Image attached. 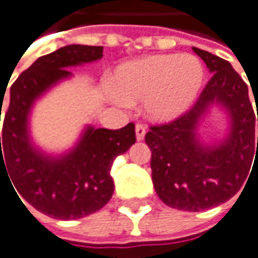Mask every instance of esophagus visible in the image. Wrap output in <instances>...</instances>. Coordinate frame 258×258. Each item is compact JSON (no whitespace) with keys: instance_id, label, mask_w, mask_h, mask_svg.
I'll return each mask as SVG.
<instances>
[{"instance_id":"obj_1","label":"esophagus","mask_w":258,"mask_h":258,"mask_svg":"<svg viewBox=\"0 0 258 258\" xmlns=\"http://www.w3.org/2000/svg\"><path fill=\"white\" fill-rule=\"evenodd\" d=\"M147 135V126L144 123H138L136 125V139L138 141H144Z\"/></svg>"}]
</instances>
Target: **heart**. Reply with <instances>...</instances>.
I'll use <instances>...</instances> for the list:
<instances>
[{
    "label": "heart",
    "mask_w": 258,
    "mask_h": 258,
    "mask_svg": "<svg viewBox=\"0 0 258 258\" xmlns=\"http://www.w3.org/2000/svg\"><path fill=\"white\" fill-rule=\"evenodd\" d=\"M204 75L201 60L192 54H156L119 66L110 86L119 102L132 105L144 101L150 119L169 122L194 105Z\"/></svg>",
    "instance_id": "1"
}]
</instances>
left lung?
Wrapping results in <instances>:
<instances>
[{
    "label": "left lung",
    "instance_id": "1",
    "mask_svg": "<svg viewBox=\"0 0 258 258\" xmlns=\"http://www.w3.org/2000/svg\"><path fill=\"white\" fill-rule=\"evenodd\" d=\"M194 51L212 78L189 111L169 123L153 125L145 136L159 198L186 212L206 210L234 197L249 174L251 159L258 154L255 113L246 83L230 61L195 46ZM213 103L229 113L230 130L225 140L207 146L201 142L198 126Z\"/></svg>",
    "mask_w": 258,
    "mask_h": 258
}]
</instances>
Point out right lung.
I'll return each mask as SVG.
<instances>
[{
    "label": "right lung",
    "instance_id": "add662e5",
    "mask_svg": "<svg viewBox=\"0 0 258 258\" xmlns=\"http://www.w3.org/2000/svg\"><path fill=\"white\" fill-rule=\"evenodd\" d=\"M101 57L102 46L68 45L39 57L10 87L0 138V180L1 174L9 177L18 197L54 219H78L102 209L114 189V159L136 142L133 122L119 130L87 126L78 144L58 157L46 156L31 142L28 116L34 101L69 78L68 68Z\"/></svg>",
    "mask_w": 258,
    "mask_h": 258
}]
</instances>
